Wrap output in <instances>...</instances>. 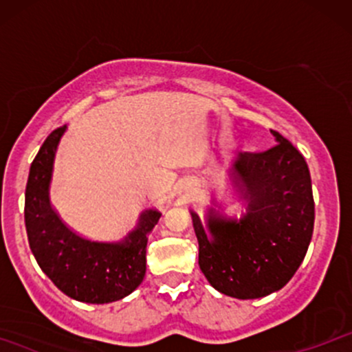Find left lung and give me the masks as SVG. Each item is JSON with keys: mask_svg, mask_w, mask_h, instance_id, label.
I'll use <instances>...</instances> for the list:
<instances>
[{"mask_svg": "<svg viewBox=\"0 0 352 352\" xmlns=\"http://www.w3.org/2000/svg\"><path fill=\"white\" fill-rule=\"evenodd\" d=\"M276 145L241 153L233 165L235 184L248 212L230 218L210 210L207 238L192 212L199 265L213 288L238 300L278 292L300 268L313 236L314 200L308 164L276 131Z\"/></svg>", "mask_w": 352, "mask_h": 352, "instance_id": "1", "label": "left lung"}]
</instances>
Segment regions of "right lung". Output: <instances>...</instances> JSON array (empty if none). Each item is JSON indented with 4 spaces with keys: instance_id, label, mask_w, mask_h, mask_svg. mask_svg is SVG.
Returning a JSON list of instances; mask_svg holds the SVG:
<instances>
[{
    "instance_id": "right-lung-1",
    "label": "right lung",
    "mask_w": 352,
    "mask_h": 352,
    "mask_svg": "<svg viewBox=\"0 0 352 352\" xmlns=\"http://www.w3.org/2000/svg\"><path fill=\"white\" fill-rule=\"evenodd\" d=\"M66 125L52 131L34 157L24 199L28 241L36 261L64 294L84 302L122 300L145 276L147 233L162 213L145 210L122 241H92L66 227L50 205L52 160Z\"/></svg>"
}]
</instances>
